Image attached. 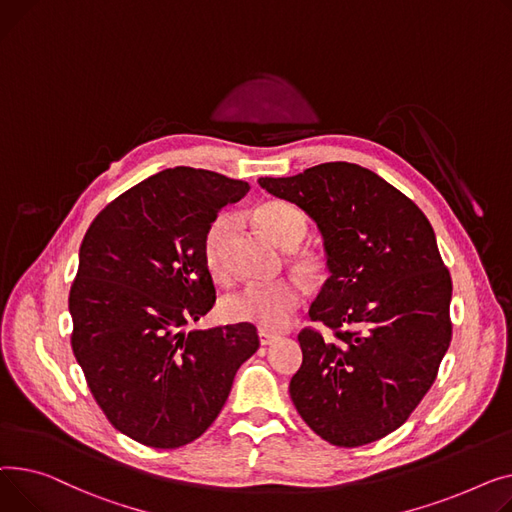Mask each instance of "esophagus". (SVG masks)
<instances>
[{
    "label": "esophagus",
    "mask_w": 512,
    "mask_h": 512,
    "mask_svg": "<svg viewBox=\"0 0 512 512\" xmlns=\"http://www.w3.org/2000/svg\"><path fill=\"white\" fill-rule=\"evenodd\" d=\"M277 339H279V335L266 333V330H258V341H260V345H270V343H275Z\"/></svg>",
    "instance_id": "esophagus-1"
}]
</instances>
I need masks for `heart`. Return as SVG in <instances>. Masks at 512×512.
I'll return each instance as SVG.
<instances>
[{"label":"heart","instance_id":"b5f03b06","mask_svg":"<svg viewBox=\"0 0 512 512\" xmlns=\"http://www.w3.org/2000/svg\"><path fill=\"white\" fill-rule=\"evenodd\" d=\"M258 227L283 248H297L308 233L306 215L285 200H270L254 210ZM235 231L233 215H219L210 221L200 239V254L206 270L217 281L229 279L227 250ZM291 264L308 279L324 277L328 260L318 250H297L291 256ZM304 304V289L295 279H281L266 285H248L235 291L223 302V314L231 322H244L258 326L260 330L285 328L295 312Z\"/></svg>","mask_w":512,"mask_h":512}]
</instances>
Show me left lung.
Masks as SVG:
<instances>
[{
    "label": "left lung",
    "instance_id": "left-lung-1",
    "mask_svg": "<svg viewBox=\"0 0 512 512\" xmlns=\"http://www.w3.org/2000/svg\"><path fill=\"white\" fill-rule=\"evenodd\" d=\"M324 235L330 277L299 333L289 395L326 442L355 448L401 428L426 397L453 339V281L428 217L374 171L335 161L260 177Z\"/></svg>",
    "mask_w": 512,
    "mask_h": 512
}]
</instances>
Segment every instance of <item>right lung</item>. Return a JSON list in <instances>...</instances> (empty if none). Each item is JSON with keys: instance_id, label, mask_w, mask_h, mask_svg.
<instances>
[{"instance_id": "obj_1", "label": "right lung", "mask_w": 512, "mask_h": 512, "mask_svg": "<svg viewBox=\"0 0 512 512\" xmlns=\"http://www.w3.org/2000/svg\"><path fill=\"white\" fill-rule=\"evenodd\" d=\"M242 179L175 167L109 202L90 223L70 289L72 351L115 430L179 448L221 413L237 368L256 353V326L184 333L215 306L200 239Z\"/></svg>"}]
</instances>
